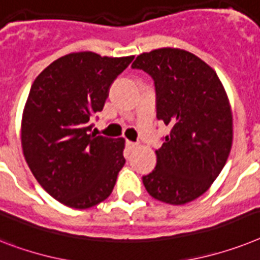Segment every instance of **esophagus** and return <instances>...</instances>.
Listing matches in <instances>:
<instances>
[{
    "label": "esophagus",
    "mask_w": 260,
    "mask_h": 260,
    "mask_svg": "<svg viewBox=\"0 0 260 260\" xmlns=\"http://www.w3.org/2000/svg\"><path fill=\"white\" fill-rule=\"evenodd\" d=\"M126 147H127V150L128 151H133V150H135L137 149V143H134V142H126Z\"/></svg>",
    "instance_id": "34e87169"
}]
</instances>
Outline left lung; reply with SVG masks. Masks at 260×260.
Returning a JSON list of instances; mask_svg holds the SVG:
<instances>
[{"mask_svg": "<svg viewBox=\"0 0 260 260\" xmlns=\"http://www.w3.org/2000/svg\"><path fill=\"white\" fill-rule=\"evenodd\" d=\"M132 68L154 79L156 118L170 127L143 184L160 202H191L209 190L230 154L233 113L226 90L214 69L182 49L142 53Z\"/></svg>", "mask_w": 260, "mask_h": 260, "instance_id": "obj_1", "label": "left lung"}]
</instances>
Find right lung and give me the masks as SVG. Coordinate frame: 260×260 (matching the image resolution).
<instances>
[{"label": "right lung", "instance_id": "1", "mask_svg": "<svg viewBox=\"0 0 260 260\" xmlns=\"http://www.w3.org/2000/svg\"><path fill=\"white\" fill-rule=\"evenodd\" d=\"M133 59L70 53L34 79L21 123L23 156L38 183L62 205L89 209L114 188L125 165V139L91 134L90 119Z\"/></svg>", "mask_w": 260, "mask_h": 260}]
</instances>
